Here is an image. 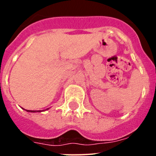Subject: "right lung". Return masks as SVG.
Segmentation results:
<instances>
[{
  "label": "right lung",
  "instance_id": "1",
  "mask_svg": "<svg viewBox=\"0 0 156 156\" xmlns=\"http://www.w3.org/2000/svg\"><path fill=\"white\" fill-rule=\"evenodd\" d=\"M26 110V109H25ZM27 112H41V111H34V110H27Z\"/></svg>",
  "mask_w": 156,
  "mask_h": 156
}]
</instances>
